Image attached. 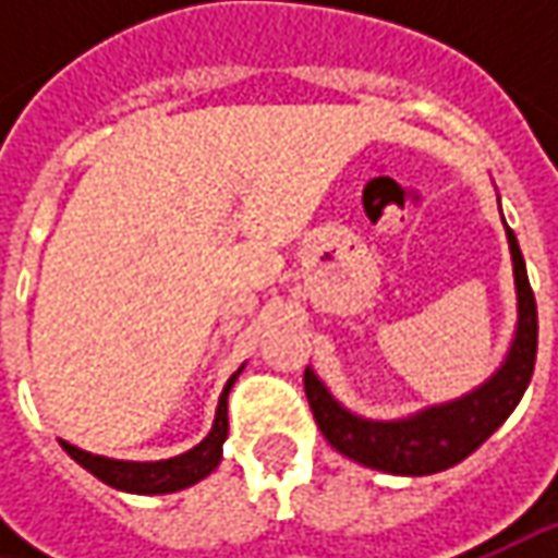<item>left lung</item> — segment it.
I'll use <instances>...</instances> for the list:
<instances>
[{"label": "left lung", "mask_w": 558, "mask_h": 558, "mask_svg": "<svg viewBox=\"0 0 558 558\" xmlns=\"http://www.w3.org/2000/svg\"><path fill=\"white\" fill-rule=\"evenodd\" d=\"M506 239L512 254L519 323L500 369L475 391L440 407L418 410L407 418L378 422L344 410L307 366L304 391L311 400L313 418L338 453L391 475H435L475 453L519 407L537 360V304L527 282L525 257L509 226H506Z\"/></svg>", "instance_id": "left-lung-1"}]
</instances>
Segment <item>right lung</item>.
Returning a JSON list of instances; mask_svg holds the SVG:
<instances>
[{"mask_svg":"<svg viewBox=\"0 0 558 558\" xmlns=\"http://www.w3.org/2000/svg\"><path fill=\"white\" fill-rule=\"evenodd\" d=\"M242 373V369H239ZM239 373H232V378L226 381L220 403H217V416L214 425L207 432V438L202 444H195L192 450H185L173 460H158V462H130V460H108V457H96V453H86L74 444L61 440V447L68 450V457L76 460L86 472H93L98 482L111 484L118 490L126 494H173V490H183L192 487L202 478H207L220 460H223V440L229 435V418H226V397L229 388L235 385Z\"/></svg>","mask_w":558,"mask_h":558,"instance_id":"1","label":"right lung"}]
</instances>
